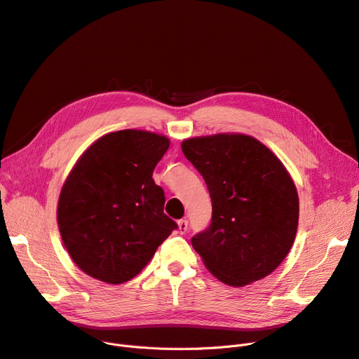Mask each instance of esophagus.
I'll return each instance as SVG.
<instances>
[{
  "instance_id": "34e87169",
  "label": "esophagus",
  "mask_w": 359,
  "mask_h": 359,
  "mask_svg": "<svg viewBox=\"0 0 359 359\" xmlns=\"http://www.w3.org/2000/svg\"><path fill=\"white\" fill-rule=\"evenodd\" d=\"M177 225H179V232H180V233H184V232L187 231V221H186V219H180V221L177 222Z\"/></svg>"
}]
</instances>
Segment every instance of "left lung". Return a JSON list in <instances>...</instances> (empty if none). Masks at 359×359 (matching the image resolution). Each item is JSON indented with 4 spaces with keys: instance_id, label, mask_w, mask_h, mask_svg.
<instances>
[{
    "instance_id": "obj_1",
    "label": "left lung",
    "mask_w": 359,
    "mask_h": 359,
    "mask_svg": "<svg viewBox=\"0 0 359 359\" xmlns=\"http://www.w3.org/2000/svg\"><path fill=\"white\" fill-rule=\"evenodd\" d=\"M212 201L210 225L192 238L206 269L232 287L273 273L289 254L299 225V196L283 163L244 134L182 142Z\"/></svg>"
}]
</instances>
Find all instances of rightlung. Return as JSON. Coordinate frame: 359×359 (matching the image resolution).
I'll return each mask as SVG.
<instances>
[{
  "mask_svg": "<svg viewBox=\"0 0 359 359\" xmlns=\"http://www.w3.org/2000/svg\"><path fill=\"white\" fill-rule=\"evenodd\" d=\"M169 146V138L154 133L115 131L95 141L72 169L57 225L69 255L88 276L108 284L131 280L177 229L153 180Z\"/></svg>",
  "mask_w": 359,
  "mask_h": 359,
  "instance_id": "add662e5",
  "label": "right lung"
}]
</instances>
